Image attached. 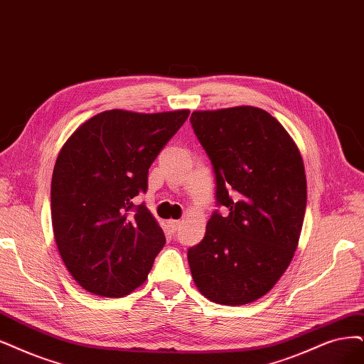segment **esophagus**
I'll use <instances>...</instances> for the list:
<instances>
[{
  "mask_svg": "<svg viewBox=\"0 0 364 364\" xmlns=\"http://www.w3.org/2000/svg\"><path fill=\"white\" fill-rule=\"evenodd\" d=\"M180 225H181V222L180 220H169L168 222V226H169V230L172 231V232H175L180 228Z\"/></svg>",
  "mask_w": 364,
  "mask_h": 364,
  "instance_id": "34e87169",
  "label": "esophagus"
}]
</instances>
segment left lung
<instances>
[{"label":"left lung","mask_w":364,"mask_h":364,"mask_svg":"<svg viewBox=\"0 0 364 364\" xmlns=\"http://www.w3.org/2000/svg\"><path fill=\"white\" fill-rule=\"evenodd\" d=\"M191 123L216 173L218 204L205 237L187 252L199 292L213 303L257 301L287 272L299 246L307 184L299 146L255 106L193 111Z\"/></svg>","instance_id":"1"}]
</instances>
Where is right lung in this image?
I'll list each match as a JSON object with an SVG mask.
<instances>
[{"label":"right lung","instance_id":"right-lung-1","mask_svg":"<svg viewBox=\"0 0 364 364\" xmlns=\"http://www.w3.org/2000/svg\"><path fill=\"white\" fill-rule=\"evenodd\" d=\"M189 109L105 111L80 124L53 166L50 214L61 259L85 291L119 299L141 287L165 234L144 204L148 168Z\"/></svg>","mask_w":364,"mask_h":364}]
</instances>
